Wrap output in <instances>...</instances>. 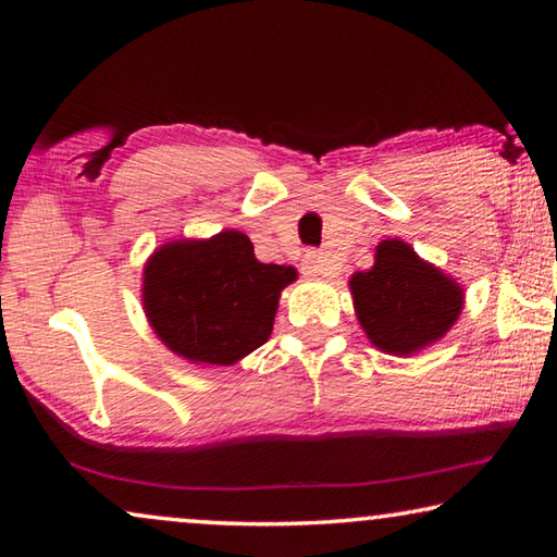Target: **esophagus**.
<instances>
[{
    "label": "esophagus",
    "mask_w": 557,
    "mask_h": 557,
    "mask_svg": "<svg viewBox=\"0 0 557 557\" xmlns=\"http://www.w3.org/2000/svg\"><path fill=\"white\" fill-rule=\"evenodd\" d=\"M301 272H305V275H312V277H332L334 265H332V260L324 256V252L309 250L305 260H301Z\"/></svg>",
    "instance_id": "34e87169"
}]
</instances>
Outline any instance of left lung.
Masks as SVG:
<instances>
[{"label": "left lung", "instance_id": "left-lung-1", "mask_svg": "<svg viewBox=\"0 0 557 557\" xmlns=\"http://www.w3.org/2000/svg\"><path fill=\"white\" fill-rule=\"evenodd\" d=\"M358 322L373 346L410 356L445 336L465 307V289L408 243L383 240L371 270L351 277Z\"/></svg>", "mask_w": 557, "mask_h": 557}]
</instances>
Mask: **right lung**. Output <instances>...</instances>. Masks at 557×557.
I'll return each instance as SVG.
<instances>
[{"mask_svg": "<svg viewBox=\"0 0 557 557\" xmlns=\"http://www.w3.org/2000/svg\"><path fill=\"white\" fill-rule=\"evenodd\" d=\"M297 270L265 265L240 231L174 240L145 265L143 301L164 346L191 363L231 366L270 338L280 292Z\"/></svg>", "mask_w": 557, "mask_h": 557, "instance_id": "right-lung-1", "label": "right lung"}]
</instances>
